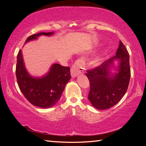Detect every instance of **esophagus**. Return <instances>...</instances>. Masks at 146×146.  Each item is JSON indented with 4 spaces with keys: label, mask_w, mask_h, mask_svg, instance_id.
Listing matches in <instances>:
<instances>
[{
    "label": "esophagus",
    "mask_w": 146,
    "mask_h": 146,
    "mask_svg": "<svg viewBox=\"0 0 146 146\" xmlns=\"http://www.w3.org/2000/svg\"><path fill=\"white\" fill-rule=\"evenodd\" d=\"M84 64L82 60H77L73 64L71 68V75L73 78L77 76L80 74L84 73Z\"/></svg>",
    "instance_id": "34e87169"
}]
</instances>
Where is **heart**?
<instances>
[{"label": "heart", "mask_w": 146, "mask_h": 146, "mask_svg": "<svg viewBox=\"0 0 146 146\" xmlns=\"http://www.w3.org/2000/svg\"><path fill=\"white\" fill-rule=\"evenodd\" d=\"M100 62H101L100 58H96L95 60L93 61V65L95 66H98L100 65Z\"/></svg>", "instance_id": "b5f03b06"}]
</instances>
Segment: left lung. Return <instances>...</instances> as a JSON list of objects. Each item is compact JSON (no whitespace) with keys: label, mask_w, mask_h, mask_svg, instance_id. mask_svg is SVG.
<instances>
[{"label":"left lung","mask_w":146,"mask_h":146,"mask_svg":"<svg viewBox=\"0 0 146 146\" xmlns=\"http://www.w3.org/2000/svg\"><path fill=\"white\" fill-rule=\"evenodd\" d=\"M116 61L117 66L114 65ZM112 68L117 72L113 74ZM86 76L90 83L88 99L94 108L104 110L117 104L126 93L131 76L129 55L122 42L120 41L116 56L99 67L88 71Z\"/></svg>","instance_id":"obj_1"}]
</instances>
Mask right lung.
Here are the masks:
<instances>
[{
    "mask_svg": "<svg viewBox=\"0 0 146 146\" xmlns=\"http://www.w3.org/2000/svg\"><path fill=\"white\" fill-rule=\"evenodd\" d=\"M54 32H41L32 35L25 44L36 40L41 35L51 36ZM16 76L19 87L24 97L31 104L42 108H49L58 102L66 85L71 78L70 68L53 64L49 71L41 77L31 76L24 65L22 50L17 55Z\"/></svg>",
    "mask_w": 146,
    "mask_h": 146,
    "instance_id": "add662e5",
    "label": "right lung"
}]
</instances>
